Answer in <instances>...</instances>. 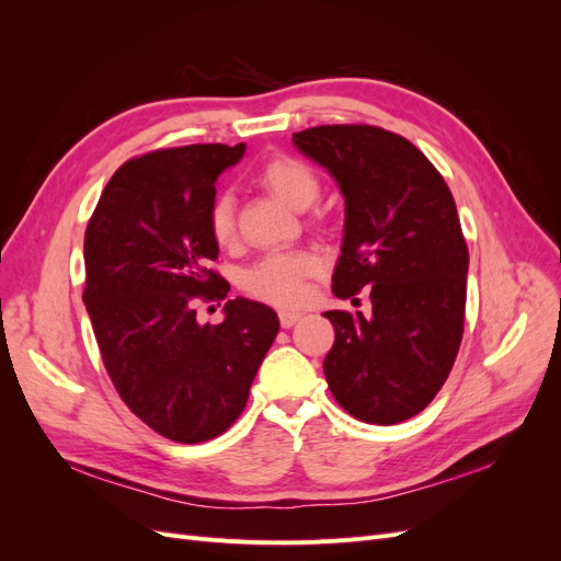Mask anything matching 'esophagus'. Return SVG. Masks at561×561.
<instances>
[{
  "label": "esophagus",
  "instance_id": "esophagus-1",
  "mask_svg": "<svg viewBox=\"0 0 561 561\" xmlns=\"http://www.w3.org/2000/svg\"><path fill=\"white\" fill-rule=\"evenodd\" d=\"M278 318H280V325L283 328H293L297 320H301V313L299 311H280Z\"/></svg>",
  "mask_w": 561,
  "mask_h": 561
}]
</instances>
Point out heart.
<instances>
[{"label": "heart", "instance_id": "1", "mask_svg": "<svg viewBox=\"0 0 561 561\" xmlns=\"http://www.w3.org/2000/svg\"><path fill=\"white\" fill-rule=\"evenodd\" d=\"M257 180L283 203L304 210L320 196V180L309 163L278 154L271 157L257 173ZM208 231L217 245H231L236 239V203L231 194H217L208 208ZM320 271V260L307 250H276L248 266L241 287L266 304L287 307L304 295V280Z\"/></svg>", "mask_w": 561, "mask_h": 561}]
</instances>
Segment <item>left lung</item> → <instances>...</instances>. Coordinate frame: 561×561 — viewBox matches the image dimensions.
<instances>
[{"instance_id":"left-lung-1","label":"left lung","mask_w":561,"mask_h":561,"mask_svg":"<svg viewBox=\"0 0 561 561\" xmlns=\"http://www.w3.org/2000/svg\"><path fill=\"white\" fill-rule=\"evenodd\" d=\"M344 194L339 299L369 287L371 316L328 311L334 346L322 371L334 400L365 423L393 426L426 410L463 336L468 245L445 178L402 135L316 126L293 135Z\"/></svg>"}]
</instances>
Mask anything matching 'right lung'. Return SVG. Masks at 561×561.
<instances>
[{"label": "right lung", "mask_w": 561, "mask_h": 561, "mask_svg": "<svg viewBox=\"0 0 561 561\" xmlns=\"http://www.w3.org/2000/svg\"><path fill=\"white\" fill-rule=\"evenodd\" d=\"M245 145H186L126 161L83 236V304L116 393L151 431L182 445L222 435L241 416L278 334L266 304L236 297L219 325L196 301L225 299L208 231L215 182Z\"/></svg>", "instance_id": "right-lung-1"}]
</instances>
